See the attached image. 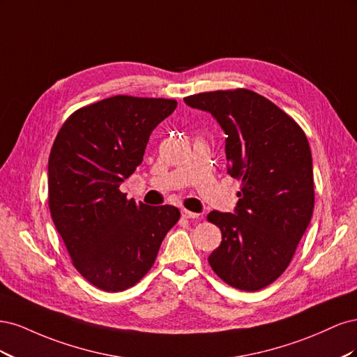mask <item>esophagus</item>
Here are the masks:
<instances>
[{"mask_svg": "<svg viewBox=\"0 0 357 357\" xmlns=\"http://www.w3.org/2000/svg\"><path fill=\"white\" fill-rule=\"evenodd\" d=\"M181 215L185 219H190V220H195L199 218L198 213H193V211H189V210H181Z\"/></svg>", "mask_w": 357, "mask_h": 357, "instance_id": "34e87169", "label": "esophagus"}]
</instances>
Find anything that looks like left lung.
Here are the masks:
<instances>
[{
  "mask_svg": "<svg viewBox=\"0 0 357 357\" xmlns=\"http://www.w3.org/2000/svg\"><path fill=\"white\" fill-rule=\"evenodd\" d=\"M208 112L228 135V172L241 181L234 213L211 211L222 243L208 264L226 284L255 291L282 275L295 255L314 208L308 139L282 109L248 89L186 96Z\"/></svg>",
  "mask_w": 357,
  "mask_h": 357,
  "instance_id": "left-lung-1",
  "label": "left lung"
}]
</instances>
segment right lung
<instances>
[{"label":"right lung","instance_id":"1","mask_svg":"<svg viewBox=\"0 0 357 357\" xmlns=\"http://www.w3.org/2000/svg\"><path fill=\"white\" fill-rule=\"evenodd\" d=\"M176 100L116 95L74 112L49 156V208L74 268L91 284L122 291L153 266L162 240L180 219L119 190L142 164L153 129Z\"/></svg>","mask_w":357,"mask_h":357}]
</instances>
